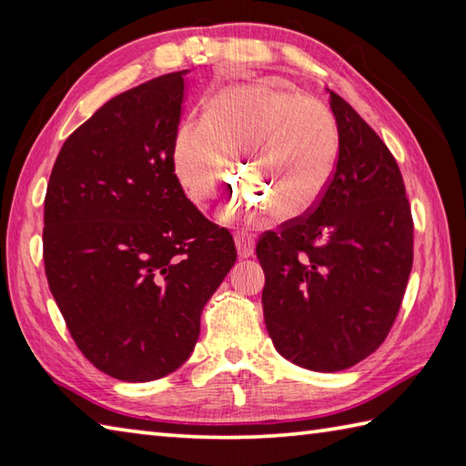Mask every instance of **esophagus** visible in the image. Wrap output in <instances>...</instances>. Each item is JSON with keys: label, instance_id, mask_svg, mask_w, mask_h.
I'll return each mask as SVG.
<instances>
[{"label": "esophagus", "instance_id": "1", "mask_svg": "<svg viewBox=\"0 0 466 466\" xmlns=\"http://www.w3.org/2000/svg\"><path fill=\"white\" fill-rule=\"evenodd\" d=\"M235 245H237V251H239L241 258H251L253 249H255V239L245 231H237L235 233Z\"/></svg>", "mask_w": 466, "mask_h": 466}]
</instances>
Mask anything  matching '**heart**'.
I'll use <instances>...</instances> for the list:
<instances>
[{
    "label": "heart",
    "mask_w": 466,
    "mask_h": 466,
    "mask_svg": "<svg viewBox=\"0 0 466 466\" xmlns=\"http://www.w3.org/2000/svg\"><path fill=\"white\" fill-rule=\"evenodd\" d=\"M338 127L324 104L271 82L233 84L205 104L173 140V167L188 201L203 208L219 193L227 158L239 173L229 211L298 219L324 197L338 160ZM260 203L258 204L257 201Z\"/></svg>",
    "instance_id": "obj_1"
}]
</instances>
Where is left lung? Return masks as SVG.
Listing matches in <instances>:
<instances>
[{"label":"left lung","instance_id":"8db88e82","mask_svg":"<svg viewBox=\"0 0 466 466\" xmlns=\"http://www.w3.org/2000/svg\"><path fill=\"white\" fill-rule=\"evenodd\" d=\"M339 148L319 203L258 241L263 316L278 352L339 372L382 346L412 269L414 223L396 158L329 90Z\"/></svg>","mask_w":466,"mask_h":466}]
</instances>
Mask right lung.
I'll return each mask as SVG.
<instances>
[{
    "mask_svg": "<svg viewBox=\"0 0 466 466\" xmlns=\"http://www.w3.org/2000/svg\"><path fill=\"white\" fill-rule=\"evenodd\" d=\"M187 70L118 94L66 138L44 198V268L100 372L150 382L183 366L237 259L173 167Z\"/></svg>",
    "mask_w": 466,
    "mask_h": 466,
    "instance_id": "obj_1",
    "label": "right lung"
}]
</instances>
